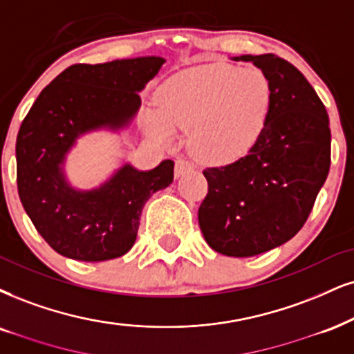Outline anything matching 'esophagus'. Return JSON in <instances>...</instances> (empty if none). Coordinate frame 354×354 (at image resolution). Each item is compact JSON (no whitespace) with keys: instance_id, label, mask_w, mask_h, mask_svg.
<instances>
[{"instance_id":"1","label":"esophagus","mask_w":354,"mask_h":354,"mask_svg":"<svg viewBox=\"0 0 354 354\" xmlns=\"http://www.w3.org/2000/svg\"><path fill=\"white\" fill-rule=\"evenodd\" d=\"M190 170H192V164L189 162V160H185V159L176 160V177L185 176V174L190 172Z\"/></svg>"}]
</instances>
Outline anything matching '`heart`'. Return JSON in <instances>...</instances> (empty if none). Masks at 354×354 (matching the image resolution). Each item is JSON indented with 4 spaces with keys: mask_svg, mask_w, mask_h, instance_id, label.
<instances>
[{
    "mask_svg": "<svg viewBox=\"0 0 354 354\" xmlns=\"http://www.w3.org/2000/svg\"><path fill=\"white\" fill-rule=\"evenodd\" d=\"M159 108L146 126L162 142L190 129L192 152L212 164L246 156L259 141L272 111V84L257 67L208 64L176 73L157 90Z\"/></svg>",
    "mask_w": 354,
    "mask_h": 354,
    "instance_id": "1",
    "label": "heart"
}]
</instances>
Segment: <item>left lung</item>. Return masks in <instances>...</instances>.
Returning a JSON list of instances; mask_svg holds the SVG:
<instances>
[{"label": "left lung", "mask_w": 354, "mask_h": 354, "mask_svg": "<svg viewBox=\"0 0 354 354\" xmlns=\"http://www.w3.org/2000/svg\"><path fill=\"white\" fill-rule=\"evenodd\" d=\"M272 84L268 126L248 156L203 176L198 208L205 241L225 256L250 257L287 243L302 228L330 170V121L307 78L274 54L239 55Z\"/></svg>", "instance_id": "1"}]
</instances>
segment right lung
Masks as SVG:
<instances>
[{"label": "right lung", "mask_w": 354, "mask_h": 354, "mask_svg": "<svg viewBox=\"0 0 354 354\" xmlns=\"http://www.w3.org/2000/svg\"><path fill=\"white\" fill-rule=\"evenodd\" d=\"M162 57L75 64L41 91L16 139L17 192L52 250L85 263L115 259L133 248L144 203L174 180V162L151 170L123 164L104 184L78 190L65 177L77 139L97 129L120 131L141 106L139 91L160 71Z\"/></svg>", "instance_id": "add662e5"}]
</instances>
